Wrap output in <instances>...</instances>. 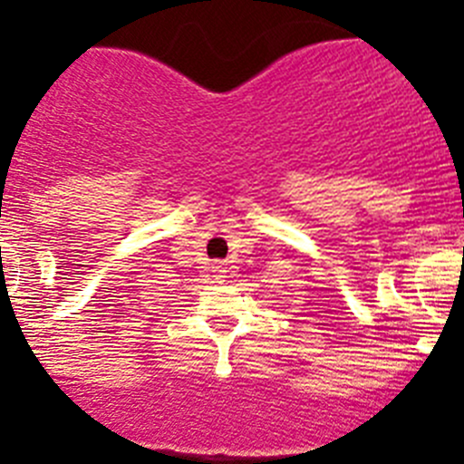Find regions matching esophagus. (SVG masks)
<instances>
[{
    "mask_svg": "<svg viewBox=\"0 0 464 464\" xmlns=\"http://www.w3.org/2000/svg\"><path fill=\"white\" fill-rule=\"evenodd\" d=\"M210 271H215V278H224V274H227V266H224V262H215V265L210 266Z\"/></svg>",
    "mask_w": 464,
    "mask_h": 464,
    "instance_id": "34e87169",
    "label": "esophagus"
}]
</instances>
